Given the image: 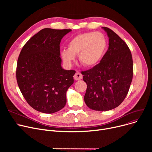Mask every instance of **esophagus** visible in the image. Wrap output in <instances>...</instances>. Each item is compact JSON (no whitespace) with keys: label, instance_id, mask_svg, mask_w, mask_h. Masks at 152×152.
<instances>
[{"label":"esophagus","instance_id":"esophagus-1","mask_svg":"<svg viewBox=\"0 0 152 152\" xmlns=\"http://www.w3.org/2000/svg\"><path fill=\"white\" fill-rule=\"evenodd\" d=\"M82 78H83V75L81 73H79V72H76L75 75H74V79L76 81L81 80Z\"/></svg>","mask_w":152,"mask_h":152}]
</instances>
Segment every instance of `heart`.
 Instances as JSON below:
<instances>
[{"mask_svg": "<svg viewBox=\"0 0 152 152\" xmlns=\"http://www.w3.org/2000/svg\"><path fill=\"white\" fill-rule=\"evenodd\" d=\"M105 35L99 32H90L77 35L68 44V49H63L61 56L66 64L70 65L78 54L79 61L86 67H93L100 61L107 49Z\"/></svg>", "mask_w": 152, "mask_h": 152, "instance_id": "1", "label": "heart"}]
</instances>
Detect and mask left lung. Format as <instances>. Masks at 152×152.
<instances>
[{"instance_id": "left-lung-1", "label": "left lung", "mask_w": 152, "mask_h": 152, "mask_svg": "<svg viewBox=\"0 0 152 152\" xmlns=\"http://www.w3.org/2000/svg\"><path fill=\"white\" fill-rule=\"evenodd\" d=\"M102 28L109 37L108 49L99 64L81 72L87 84L84 102L96 111H108L120 105L128 93L133 76L129 48L113 31Z\"/></svg>"}]
</instances>
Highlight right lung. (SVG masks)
<instances>
[{"label": "right lung", "mask_w": 152, "mask_h": 152, "mask_svg": "<svg viewBox=\"0 0 152 152\" xmlns=\"http://www.w3.org/2000/svg\"><path fill=\"white\" fill-rule=\"evenodd\" d=\"M71 29L44 28L23 46L16 76L20 91L34 110L53 113L66 103V91L73 84L75 70L61 66L60 44Z\"/></svg>", "instance_id": "obj_1"}]
</instances>
